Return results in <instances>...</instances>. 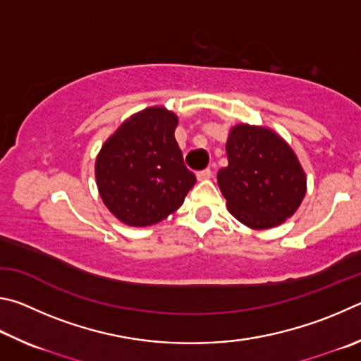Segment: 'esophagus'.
<instances>
[{
  "label": "esophagus",
  "mask_w": 361,
  "mask_h": 361,
  "mask_svg": "<svg viewBox=\"0 0 361 361\" xmlns=\"http://www.w3.org/2000/svg\"><path fill=\"white\" fill-rule=\"evenodd\" d=\"M212 177V171L211 169H203L197 173V179L198 180H206V179H211Z\"/></svg>",
  "instance_id": "obj_1"
}]
</instances>
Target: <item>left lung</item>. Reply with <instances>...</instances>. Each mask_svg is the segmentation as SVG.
Listing matches in <instances>:
<instances>
[{"label":"left lung","instance_id":"obj_1","mask_svg":"<svg viewBox=\"0 0 361 361\" xmlns=\"http://www.w3.org/2000/svg\"><path fill=\"white\" fill-rule=\"evenodd\" d=\"M228 166L217 182L228 211L254 230L273 228L298 209L306 174L292 147L273 130L233 126L226 141Z\"/></svg>","mask_w":361,"mask_h":361}]
</instances>
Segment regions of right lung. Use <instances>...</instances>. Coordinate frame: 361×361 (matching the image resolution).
<instances>
[{"mask_svg":"<svg viewBox=\"0 0 361 361\" xmlns=\"http://www.w3.org/2000/svg\"><path fill=\"white\" fill-rule=\"evenodd\" d=\"M176 126L174 112L147 107L125 120L101 147L94 163L98 192L120 222L158 224L179 209L197 184L177 145Z\"/></svg>","mask_w":361,"mask_h":361,"instance_id":"right-lung-1","label":"right lung"}]
</instances>
